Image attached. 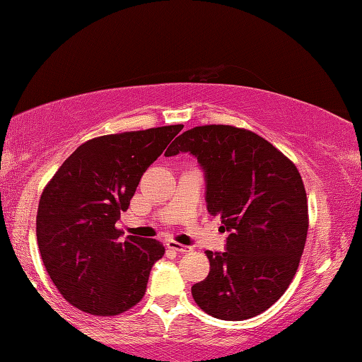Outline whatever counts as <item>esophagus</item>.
Wrapping results in <instances>:
<instances>
[{"label": "esophagus", "mask_w": 362, "mask_h": 362, "mask_svg": "<svg viewBox=\"0 0 362 362\" xmlns=\"http://www.w3.org/2000/svg\"><path fill=\"white\" fill-rule=\"evenodd\" d=\"M168 247L173 249V250H177V252H180V254H185V252H189V250H192V247L183 246V244L177 243V241H168Z\"/></svg>", "instance_id": "34e87169"}]
</instances>
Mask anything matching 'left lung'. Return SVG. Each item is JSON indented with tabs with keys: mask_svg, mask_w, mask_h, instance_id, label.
Instances as JSON below:
<instances>
[{
	"mask_svg": "<svg viewBox=\"0 0 362 362\" xmlns=\"http://www.w3.org/2000/svg\"><path fill=\"white\" fill-rule=\"evenodd\" d=\"M180 151L198 158L207 211L230 231L223 254L206 252L211 272L192 287L194 302L225 321L260 315L287 291L303 254L308 203L302 175L268 140L228 124L185 131L164 155Z\"/></svg>",
	"mask_w": 362,
	"mask_h": 362,
	"instance_id": "obj_1",
	"label": "left lung"
}]
</instances>
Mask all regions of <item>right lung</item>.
<instances>
[{
	"mask_svg": "<svg viewBox=\"0 0 362 362\" xmlns=\"http://www.w3.org/2000/svg\"><path fill=\"white\" fill-rule=\"evenodd\" d=\"M182 129L174 124L90 139L42 189L36 214L41 259L57 291L78 310L116 316L144 298L164 246L150 238L122 240L116 222L145 170Z\"/></svg>",
	"mask_w": 362,
	"mask_h": 362,
	"instance_id": "right-lung-1",
	"label": "right lung"
}]
</instances>
